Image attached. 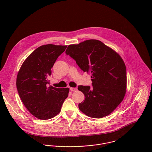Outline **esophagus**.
I'll list each match as a JSON object with an SVG mask.
<instances>
[{"label":"esophagus","instance_id":"34e87169","mask_svg":"<svg viewBox=\"0 0 152 152\" xmlns=\"http://www.w3.org/2000/svg\"><path fill=\"white\" fill-rule=\"evenodd\" d=\"M69 89H70L71 91H77V88H72V87H71Z\"/></svg>","mask_w":152,"mask_h":152}]
</instances>
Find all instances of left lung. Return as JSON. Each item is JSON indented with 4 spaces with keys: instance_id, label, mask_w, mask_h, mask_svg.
<instances>
[{
    "instance_id": "8db88e82",
    "label": "left lung",
    "mask_w": 152,
    "mask_h": 152,
    "mask_svg": "<svg viewBox=\"0 0 152 152\" xmlns=\"http://www.w3.org/2000/svg\"><path fill=\"white\" fill-rule=\"evenodd\" d=\"M65 54L84 72L91 74L92 86H79L85 100L78 107L86 115L101 118L109 115L124 99L126 89V69L121 56L97 40L69 45Z\"/></svg>"
}]
</instances>
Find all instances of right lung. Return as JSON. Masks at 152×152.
<instances>
[{
    "mask_svg": "<svg viewBox=\"0 0 152 152\" xmlns=\"http://www.w3.org/2000/svg\"><path fill=\"white\" fill-rule=\"evenodd\" d=\"M66 45L47 44L36 48L24 61L16 87L24 105L35 117L47 120L56 116L68 97L69 88L50 86L51 68Z\"/></svg>",
    "mask_w": 152,
    "mask_h": 152,
    "instance_id": "right-lung-1",
    "label": "right lung"
}]
</instances>
